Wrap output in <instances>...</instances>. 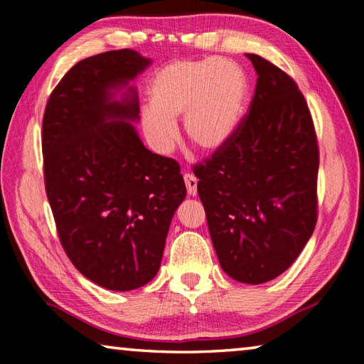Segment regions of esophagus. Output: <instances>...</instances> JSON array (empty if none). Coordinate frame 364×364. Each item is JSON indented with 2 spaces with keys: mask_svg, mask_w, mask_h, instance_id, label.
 I'll list each match as a JSON object with an SVG mask.
<instances>
[{
  "mask_svg": "<svg viewBox=\"0 0 364 364\" xmlns=\"http://www.w3.org/2000/svg\"><path fill=\"white\" fill-rule=\"evenodd\" d=\"M184 183H186V189L189 196L197 194V178L193 173L184 175Z\"/></svg>",
  "mask_w": 364,
  "mask_h": 364,
  "instance_id": "esophagus-1",
  "label": "esophagus"
}]
</instances>
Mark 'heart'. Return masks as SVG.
I'll use <instances>...</instances> for the list:
<instances>
[{"instance_id": "1", "label": "heart", "mask_w": 364, "mask_h": 364, "mask_svg": "<svg viewBox=\"0 0 364 364\" xmlns=\"http://www.w3.org/2000/svg\"><path fill=\"white\" fill-rule=\"evenodd\" d=\"M151 107L141 114L149 144L168 154L178 139L175 120L184 115V133L196 147L215 151L236 130L245 100V78L223 59L175 60L162 67L149 86Z\"/></svg>"}]
</instances>
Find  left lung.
<instances>
[{
	"mask_svg": "<svg viewBox=\"0 0 364 364\" xmlns=\"http://www.w3.org/2000/svg\"><path fill=\"white\" fill-rule=\"evenodd\" d=\"M245 56L257 72L249 112L194 175L221 268L262 284L291 267L315 230L319 151L297 83L269 60Z\"/></svg>",
	"mask_w": 364,
	"mask_h": 364,
	"instance_id": "8db88e82",
	"label": "left lung"
}]
</instances>
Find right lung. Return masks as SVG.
Masks as SVG:
<instances>
[{"mask_svg": "<svg viewBox=\"0 0 364 364\" xmlns=\"http://www.w3.org/2000/svg\"><path fill=\"white\" fill-rule=\"evenodd\" d=\"M151 64L133 49L80 60L49 96L41 146L60 244L80 273L109 291L157 274L173 213L186 197L180 165L152 154L130 122L138 93L122 91Z\"/></svg>", "mask_w": 364, "mask_h": 364, "instance_id": "add662e5", "label": "right lung"}]
</instances>
